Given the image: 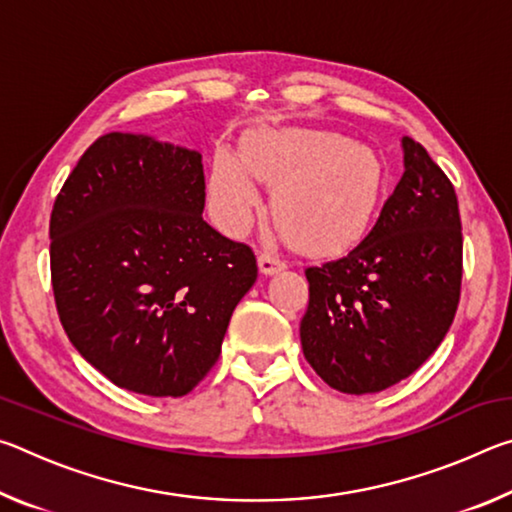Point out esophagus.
Segmentation results:
<instances>
[{"label":"esophagus","mask_w":512,"mask_h":512,"mask_svg":"<svg viewBox=\"0 0 512 512\" xmlns=\"http://www.w3.org/2000/svg\"><path fill=\"white\" fill-rule=\"evenodd\" d=\"M257 262H259V271L264 275H273L277 271H282V268H287V262L275 253H259Z\"/></svg>","instance_id":"34e87169"}]
</instances>
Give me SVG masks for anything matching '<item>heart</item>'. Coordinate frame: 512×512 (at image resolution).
<instances>
[{"label":"heart","instance_id":"heart-1","mask_svg":"<svg viewBox=\"0 0 512 512\" xmlns=\"http://www.w3.org/2000/svg\"><path fill=\"white\" fill-rule=\"evenodd\" d=\"M273 189L271 210L291 244L332 250L366 228L384 187V164L366 144L341 133L289 128L250 137L244 162L216 153L210 205L221 228L244 235L259 207L255 180Z\"/></svg>","mask_w":512,"mask_h":512}]
</instances>
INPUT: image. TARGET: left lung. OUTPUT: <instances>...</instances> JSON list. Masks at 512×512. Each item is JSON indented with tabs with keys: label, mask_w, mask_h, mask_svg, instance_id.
Masks as SVG:
<instances>
[{
	"label": "left lung",
	"mask_w": 512,
	"mask_h": 512,
	"mask_svg": "<svg viewBox=\"0 0 512 512\" xmlns=\"http://www.w3.org/2000/svg\"><path fill=\"white\" fill-rule=\"evenodd\" d=\"M402 146L404 173L368 235L305 268L302 352L341 393H379L413 375L445 339L461 300L454 185L420 142L404 137Z\"/></svg>",
	"instance_id": "1"
}]
</instances>
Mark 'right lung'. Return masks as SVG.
Listing matches in <instances>:
<instances>
[{"label": "right lung", "instance_id": "right-lung-1", "mask_svg": "<svg viewBox=\"0 0 512 512\" xmlns=\"http://www.w3.org/2000/svg\"><path fill=\"white\" fill-rule=\"evenodd\" d=\"M198 151L101 135L49 221L58 318L81 357L126 391L183 397L219 359L257 280L253 248L203 221Z\"/></svg>", "mask_w": 512, "mask_h": 512}]
</instances>
